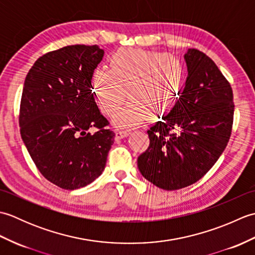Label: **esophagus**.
Masks as SVG:
<instances>
[{"mask_svg": "<svg viewBox=\"0 0 255 255\" xmlns=\"http://www.w3.org/2000/svg\"><path fill=\"white\" fill-rule=\"evenodd\" d=\"M131 132L129 131H125V130H116L115 131V134H116V139H123V138H126L128 137L129 134H130Z\"/></svg>", "mask_w": 255, "mask_h": 255, "instance_id": "obj_1", "label": "esophagus"}]
</instances>
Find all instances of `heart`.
Instances as JSON below:
<instances>
[{
	"mask_svg": "<svg viewBox=\"0 0 255 255\" xmlns=\"http://www.w3.org/2000/svg\"><path fill=\"white\" fill-rule=\"evenodd\" d=\"M185 68L180 59L164 52L126 48L110 59V71L96 69L92 85L101 111L113 116L124 102L131 100L114 118L121 128H133L169 115L181 99Z\"/></svg>",
	"mask_w": 255,
	"mask_h": 255,
	"instance_id": "1",
	"label": "heart"
}]
</instances>
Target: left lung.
<instances>
[{"label":"left lung","instance_id":"left-lung-1","mask_svg":"<svg viewBox=\"0 0 255 255\" xmlns=\"http://www.w3.org/2000/svg\"><path fill=\"white\" fill-rule=\"evenodd\" d=\"M181 99L148 130L150 145L139 155L141 174L175 191L199 181L224 152L231 136L235 103L231 85L204 52L189 48Z\"/></svg>","mask_w":255,"mask_h":255}]
</instances>
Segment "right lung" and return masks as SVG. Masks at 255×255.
<instances>
[{
  "label": "right lung",
  "instance_id": "obj_1",
  "mask_svg": "<svg viewBox=\"0 0 255 255\" xmlns=\"http://www.w3.org/2000/svg\"><path fill=\"white\" fill-rule=\"evenodd\" d=\"M103 56L96 45L67 46L38 58L26 75L20 136L37 169L63 189L96 180L114 143L115 132L92 92V74Z\"/></svg>",
  "mask_w": 255,
  "mask_h": 255
}]
</instances>
